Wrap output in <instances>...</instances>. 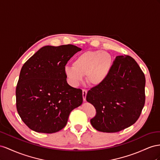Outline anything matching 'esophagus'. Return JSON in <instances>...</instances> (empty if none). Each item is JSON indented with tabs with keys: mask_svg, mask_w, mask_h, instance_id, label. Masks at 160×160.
<instances>
[{
	"mask_svg": "<svg viewBox=\"0 0 160 160\" xmlns=\"http://www.w3.org/2000/svg\"><path fill=\"white\" fill-rule=\"evenodd\" d=\"M86 94H87V90L86 89L82 90V97H83V100L85 101L86 100Z\"/></svg>",
	"mask_w": 160,
	"mask_h": 160,
	"instance_id": "34e87169",
	"label": "esophagus"
}]
</instances>
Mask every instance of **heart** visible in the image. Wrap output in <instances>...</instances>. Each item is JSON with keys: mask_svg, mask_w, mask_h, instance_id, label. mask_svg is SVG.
Here are the masks:
<instances>
[{"mask_svg": "<svg viewBox=\"0 0 160 160\" xmlns=\"http://www.w3.org/2000/svg\"><path fill=\"white\" fill-rule=\"evenodd\" d=\"M112 65L111 55L101 50L87 51L78 56L73 66L64 68L65 75L70 83L77 86L86 76L87 82L93 86L102 84L110 74Z\"/></svg>", "mask_w": 160, "mask_h": 160, "instance_id": "b5f03b06", "label": "heart"}]
</instances>
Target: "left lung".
<instances>
[{"instance_id": "obj_1", "label": "left lung", "mask_w": 160, "mask_h": 160, "mask_svg": "<svg viewBox=\"0 0 160 160\" xmlns=\"http://www.w3.org/2000/svg\"><path fill=\"white\" fill-rule=\"evenodd\" d=\"M145 86V75L134 59L127 55L116 57L107 79L86 94L97 112L91 125L105 133L133 125L144 107Z\"/></svg>"}]
</instances>
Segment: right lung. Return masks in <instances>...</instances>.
Returning <instances> with one entry per match:
<instances>
[{
    "mask_svg": "<svg viewBox=\"0 0 160 160\" xmlns=\"http://www.w3.org/2000/svg\"><path fill=\"white\" fill-rule=\"evenodd\" d=\"M81 49L47 45L22 66L16 88V107L25 124L38 133H53L66 125L70 113L82 103V90L67 83L64 68Z\"/></svg>",
    "mask_w": 160,
    "mask_h": 160,
    "instance_id": "1",
    "label": "right lung"
}]
</instances>
